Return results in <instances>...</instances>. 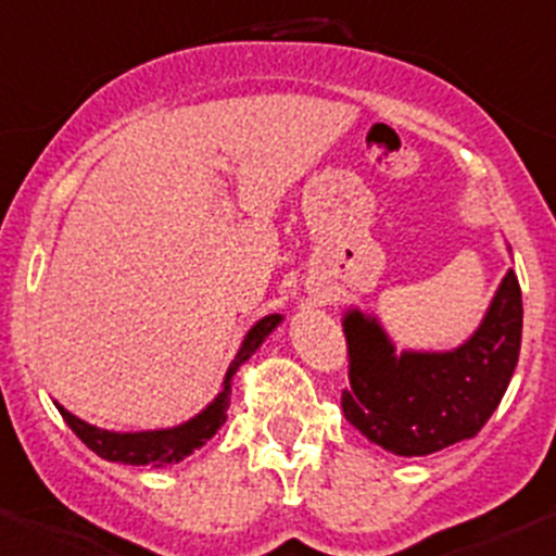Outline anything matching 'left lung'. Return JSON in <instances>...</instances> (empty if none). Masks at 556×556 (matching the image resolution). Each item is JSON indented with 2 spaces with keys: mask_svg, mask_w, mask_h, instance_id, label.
Wrapping results in <instances>:
<instances>
[{
  "mask_svg": "<svg viewBox=\"0 0 556 556\" xmlns=\"http://www.w3.org/2000/svg\"><path fill=\"white\" fill-rule=\"evenodd\" d=\"M341 325L346 422L397 457H425L473 439L506 395L521 346L519 279L508 268L479 328L446 352H395L382 323L361 309H346Z\"/></svg>",
  "mask_w": 556,
  "mask_h": 556,
  "instance_id": "1",
  "label": "left lung"
}]
</instances>
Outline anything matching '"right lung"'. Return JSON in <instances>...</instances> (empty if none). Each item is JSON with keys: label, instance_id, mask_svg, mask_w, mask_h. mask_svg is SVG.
<instances>
[{"label": "right lung", "instance_id": "obj_1", "mask_svg": "<svg viewBox=\"0 0 556 556\" xmlns=\"http://www.w3.org/2000/svg\"><path fill=\"white\" fill-rule=\"evenodd\" d=\"M282 314H266L263 319H257L250 330H247L242 346H239L237 357L228 366L226 379H223V390L217 392L215 401L206 408H201L195 417H190L188 422L174 425V428H161V430H137V433H117V430H104L97 425H88L86 419L75 417L72 412H66L61 403H55V408L61 412L64 422L75 430L77 439L88 446L91 452H97L99 457L110 459V463H126V465H153V468H164V465H174L179 459H185L188 454L206 444L217 430L226 425L228 419V406H231V382L233 374L250 361L257 352V346L268 339V336L277 330V325L282 323Z\"/></svg>", "mask_w": 556, "mask_h": 556}]
</instances>
